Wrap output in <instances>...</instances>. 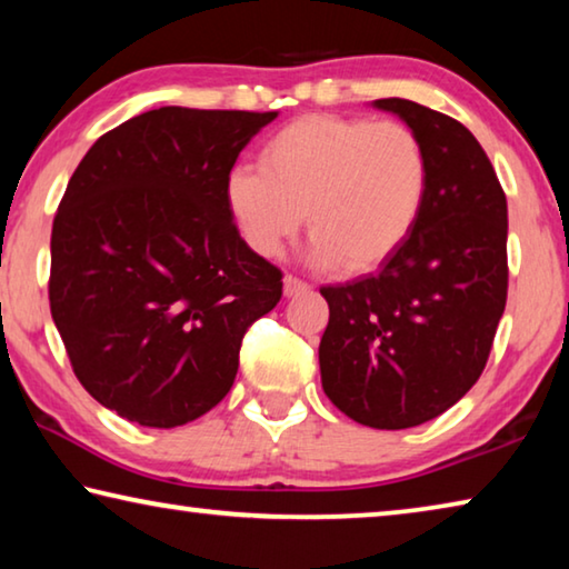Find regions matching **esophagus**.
Segmentation results:
<instances>
[{
	"instance_id": "esophagus-1",
	"label": "esophagus",
	"mask_w": 569,
	"mask_h": 569,
	"mask_svg": "<svg viewBox=\"0 0 569 569\" xmlns=\"http://www.w3.org/2000/svg\"><path fill=\"white\" fill-rule=\"evenodd\" d=\"M308 291H311V286L303 283L301 278H296V276H286V278H283V296H286V298L301 296V293H308Z\"/></svg>"
}]
</instances>
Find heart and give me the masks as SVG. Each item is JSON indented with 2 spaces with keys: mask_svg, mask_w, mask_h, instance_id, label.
Masks as SVG:
<instances>
[{
  "mask_svg": "<svg viewBox=\"0 0 569 569\" xmlns=\"http://www.w3.org/2000/svg\"><path fill=\"white\" fill-rule=\"evenodd\" d=\"M429 192L419 134L393 120L306 114L268 138L261 170L226 178V206L256 256L273 258L308 220L311 261L366 273L417 228Z\"/></svg>",
  "mask_w": 569,
  "mask_h": 569,
  "instance_id": "b5f03b06",
  "label": "heart"
}]
</instances>
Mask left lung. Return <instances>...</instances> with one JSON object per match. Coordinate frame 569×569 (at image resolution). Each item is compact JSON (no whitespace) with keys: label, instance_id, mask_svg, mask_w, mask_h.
<instances>
[{"label":"left lung","instance_id":"obj_1","mask_svg":"<svg viewBox=\"0 0 569 569\" xmlns=\"http://www.w3.org/2000/svg\"><path fill=\"white\" fill-rule=\"evenodd\" d=\"M429 160L421 218L379 273L323 286L326 397L373 429H409L475 387L507 303V198L475 134L449 114L387 98Z\"/></svg>","mask_w":569,"mask_h":569}]
</instances>
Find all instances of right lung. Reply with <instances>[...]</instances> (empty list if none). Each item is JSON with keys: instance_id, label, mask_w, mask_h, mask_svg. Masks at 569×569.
<instances>
[{"instance_id": "right-lung-1", "label": "right lung", "mask_w": 569, "mask_h": 569, "mask_svg": "<svg viewBox=\"0 0 569 569\" xmlns=\"http://www.w3.org/2000/svg\"><path fill=\"white\" fill-rule=\"evenodd\" d=\"M278 112L160 108L104 132L52 223L50 308L74 377L152 429L203 417L233 387L248 326L281 271L240 238L226 178Z\"/></svg>"}]
</instances>
